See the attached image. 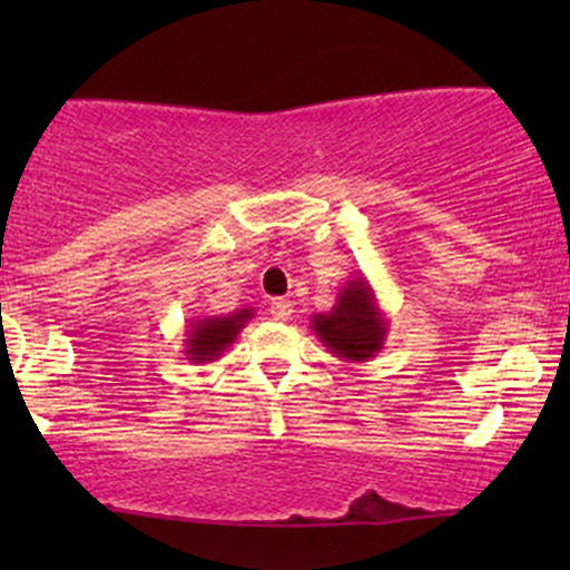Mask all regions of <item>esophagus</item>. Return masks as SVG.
<instances>
[{"instance_id":"esophagus-1","label":"esophagus","mask_w":570,"mask_h":570,"mask_svg":"<svg viewBox=\"0 0 570 570\" xmlns=\"http://www.w3.org/2000/svg\"><path fill=\"white\" fill-rule=\"evenodd\" d=\"M267 313H271V318H276V322H289L292 316V303L289 299H273L271 307H267Z\"/></svg>"}]
</instances>
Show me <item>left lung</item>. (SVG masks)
<instances>
[{
  "label": "left lung",
  "mask_w": 570,
  "mask_h": 570,
  "mask_svg": "<svg viewBox=\"0 0 570 570\" xmlns=\"http://www.w3.org/2000/svg\"><path fill=\"white\" fill-rule=\"evenodd\" d=\"M311 330L332 356L362 364L381 353L389 335V318L377 305L370 281L356 273L340 286L332 311L311 316Z\"/></svg>",
  "instance_id": "8db88e82"
}]
</instances>
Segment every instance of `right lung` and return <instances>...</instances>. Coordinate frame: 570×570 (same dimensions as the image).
Listing matches in <instances>:
<instances>
[{
	"label": "right lung",
	"instance_id": "obj_1",
	"mask_svg": "<svg viewBox=\"0 0 570 570\" xmlns=\"http://www.w3.org/2000/svg\"><path fill=\"white\" fill-rule=\"evenodd\" d=\"M254 307H238L230 316H200L189 318L185 356L193 364H208L217 358L235 343L240 330L252 322Z\"/></svg>",
	"mask_w": 570,
	"mask_h": 570
}]
</instances>
